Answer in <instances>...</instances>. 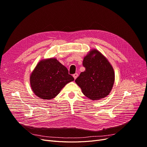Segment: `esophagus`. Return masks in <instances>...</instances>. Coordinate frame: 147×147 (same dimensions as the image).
Instances as JSON below:
<instances>
[{"label":"esophagus","instance_id":"obj_1","mask_svg":"<svg viewBox=\"0 0 147 147\" xmlns=\"http://www.w3.org/2000/svg\"><path fill=\"white\" fill-rule=\"evenodd\" d=\"M73 78H74V79H76L78 77V73H75V74H74L73 75Z\"/></svg>","mask_w":147,"mask_h":147}]
</instances>
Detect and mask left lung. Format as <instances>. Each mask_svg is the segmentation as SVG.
<instances>
[{
  "label": "left lung",
  "mask_w": 147,
  "mask_h": 147,
  "mask_svg": "<svg viewBox=\"0 0 147 147\" xmlns=\"http://www.w3.org/2000/svg\"><path fill=\"white\" fill-rule=\"evenodd\" d=\"M82 72L75 80L83 94L92 100L109 95L115 79L114 69L108 59L96 49H92L84 57Z\"/></svg>",
  "instance_id": "left-lung-1"
}]
</instances>
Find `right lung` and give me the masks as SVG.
I'll return each instance as SVG.
<instances>
[{
    "mask_svg": "<svg viewBox=\"0 0 147 147\" xmlns=\"http://www.w3.org/2000/svg\"><path fill=\"white\" fill-rule=\"evenodd\" d=\"M74 80L67 68L56 58L41 60L30 75L31 88L43 99L55 98L65 84Z\"/></svg>",
    "mask_w": 147,
    "mask_h": 147,
    "instance_id": "right-lung-1",
    "label": "right lung"
}]
</instances>
